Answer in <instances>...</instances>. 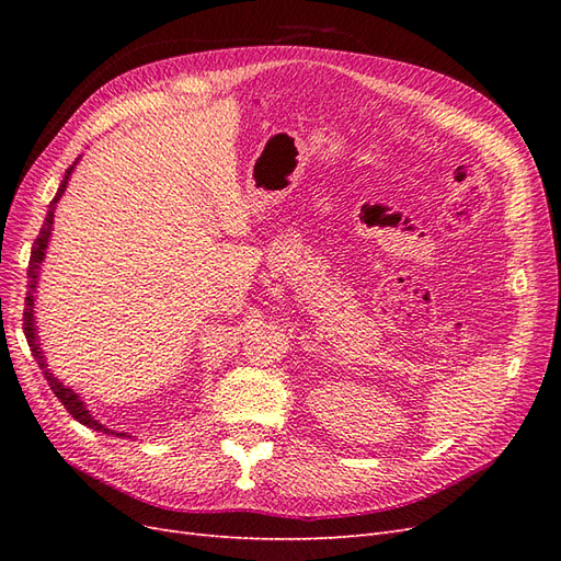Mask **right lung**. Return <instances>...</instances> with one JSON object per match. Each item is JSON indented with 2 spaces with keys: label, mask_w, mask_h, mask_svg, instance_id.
Instances as JSON below:
<instances>
[{
  "label": "right lung",
  "mask_w": 561,
  "mask_h": 561,
  "mask_svg": "<svg viewBox=\"0 0 561 561\" xmlns=\"http://www.w3.org/2000/svg\"><path fill=\"white\" fill-rule=\"evenodd\" d=\"M77 163V161H75ZM72 168L75 165H70L65 171V178H62V182H60V186H58V194H56V198L50 201V210L46 213V219H44V227H42V231H39V236H37V241H35V245H32V254H30V266H27V297H25V309H23V320H25V325H23V330H25V339H27V344H30V348H32V355H35V358L39 360V367H42V371H44V377H46V381H48V386H50V390H54L56 393V398L65 404V410L70 412L79 423H83V426H89V428H93V431H103V433H112L110 428H105V426H100V423L89 414V410L87 407H83V402L79 400V396L75 393L72 388H65L54 375H50V371L46 369V365H44V355H42V351H39V346H37V334H35V318H32V307H35V290H37V278H39V268H42V260H44V252H46V245H48V236H50V225H54V210H56V203H58V198L62 196V192H65V186H67V180H70V175H72ZM114 435V433H112ZM118 437H122L124 433H116Z\"/></svg>",
  "instance_id": "right-lung-1"
}]
</instances>
